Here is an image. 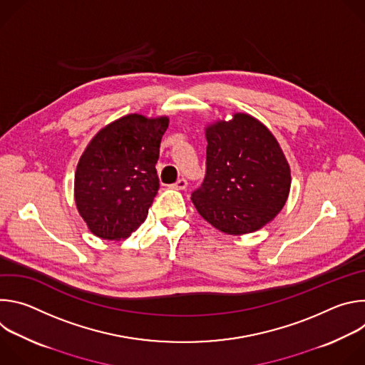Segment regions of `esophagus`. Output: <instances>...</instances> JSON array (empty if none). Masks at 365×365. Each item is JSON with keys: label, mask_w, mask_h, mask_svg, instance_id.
Masks as SVG:
<instances>
[{"label": "esophagus", "mask_w": 365, "mask_h": 365, "mask_svg": "<svg viewBox=\"0 0 365 365\" xmlns=\"http://www.w3.org/2000/svg\"><path fill=\"white\" fill-rule=\"evenodd\" d=\"M186 186H187V182L185 179H179L173 185H170V187L176 189V190H183V189H186Z\"/></svg>", "instance_id": "1"}]
</instances>
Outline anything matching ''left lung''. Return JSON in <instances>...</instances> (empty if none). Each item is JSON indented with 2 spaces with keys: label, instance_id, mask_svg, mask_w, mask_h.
I'll return each instance as SVG.
<instances>
[{
  "label": "left lung",
  "instance_id": "1",
  "mask_svg": "<svg viewBox=\"0 0 365 365\" xmlns=\"http://www.w3.org/2000/svg\"><path fill=\"white\" fill-rule=\"evenodd\" d=\"M206 176L192 193L199 215L218 231L244 235L283 210L292 175L273 133L255 117L235 113L205 127Z\"/></svg>",
  "mask_w": 365,
  "mask_h": 365
}]
</instances>
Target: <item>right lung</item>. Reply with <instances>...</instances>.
I'll return each mask as SVG.
<instances>
[{"label": "right lung", "instance_id": "right-lung-1", "mask_svg": "<svg viewBox=\"0 0 365 365\" xmlns=\"http://www.w3.org/2000/svg\"><path fill=\"white\" fill-rule=\"evenodd\" d=\"M169 117L124 115L102 127L75 172L76 210L102 240H125L147 218L159 190L155 163Z\"/></svg>", "mask_w": 365, "mask_h": 365}]
</instances>
